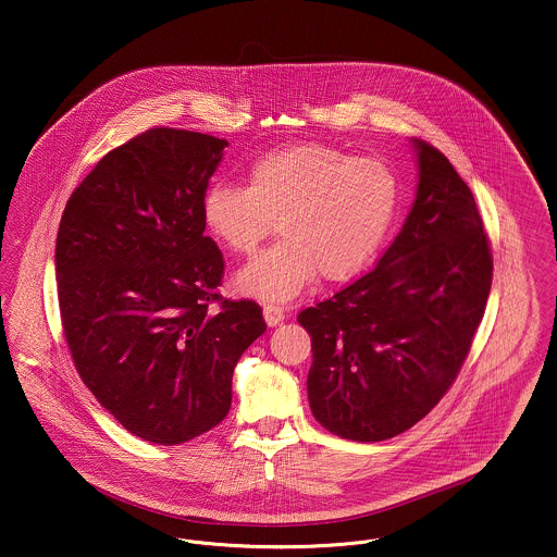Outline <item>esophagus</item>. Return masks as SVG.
Returning a JSON list of instances; mask_svg holds the SVG:
<instances>
[{"mask_svg": "<svg viewBox=\"0 0 557 557\" xmlns=\"http://www.w3.org/2000/svg\"><path fill=\"white\" fill-rule=\"evenodd\" d=\"M263 315H265L267 325H277L284 321V309L280 305H265L263 307Z\"/></svg>", "mask_w": 557, "mask_h": 557, "instance_id": "34e87169", "label": "esophagus"}]
</instances>
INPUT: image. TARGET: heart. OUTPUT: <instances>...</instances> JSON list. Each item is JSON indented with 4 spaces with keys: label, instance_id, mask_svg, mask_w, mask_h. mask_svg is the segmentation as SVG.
Masks as SVG:
<instances>
[{
    "label": "heart",
    "instance_id": "1",
    "mask_svg": "<svg viewBox=\"0 0 557 557\" xmlns=\"http://www.w3.org/2000/svg\"><path fill=\"white\" fill-rule=\"evenodd\" d=\"M398 209L395 171L325 144H294L250 162L246 186L212 184L202 223L212 238L252 255L271 232L282 236L238 273V288L263 300H290L319 273L345 282L368 265Z\"/></svg>",
    "mask_w": 557,
    "mask_h": 557
}]
</instances>
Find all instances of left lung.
<instances>
[{
  "label": "left lung",
  "mask_w": 557,
  "mask_h": 557,
  "mask_svg": "<svg viewBox=\"0 0 557 557\" xmlns=\"http://www.w3.org/2000/svg\"><path fill=\"white\" fill-rule=\"evenodd\" d=\"M413 146L420 184L397 238L366 275L298 313L311 334V411L348 441L393 438L447 395L493 282L472 189L441 150Z\"/></svg>",
  "instance_id": "1"
}]
</instances>
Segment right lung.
<instances>
[{"mask_svg": "<svg viewBox=\"0 0 557 557\" xmlns=\"http://www.w3.org/2000/svg\"><path fill=\"white\" fill-rule=\"evenodd\" d=\"M227 139L154 127L71 194L55 238L58 305L83 384L135 436L182 445L232 407L263 309L219 294L225 261L202 194Z\"/></svg>", "mask_w": 557, "mask_h": 557, "instance_id": "obj_1", "label": "right lung"}]
</instances>
